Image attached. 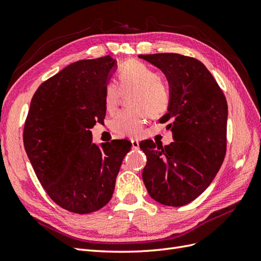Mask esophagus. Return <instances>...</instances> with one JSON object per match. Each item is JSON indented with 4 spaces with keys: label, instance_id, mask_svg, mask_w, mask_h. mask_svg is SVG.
<instances>
[{
    "label": "esophagus",
    "instance_id": "1",
    "mask_svg": "<svg viewBox=\"0 0 261 261\" xmlns=\"http://www.w3.org/2000/svg\"><path fill=\"white\" fill-rule=\"evenodd\" d=\"M131 144L133 149H139V141L135 139H131Z\"/></svg>",
    "mask_w": 261,
    "mask_h": 261
}]
</instances>
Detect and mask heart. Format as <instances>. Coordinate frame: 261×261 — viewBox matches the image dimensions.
I'll return each mask as SVG.
<instances>
[{
  "mask_svg": "<svg viewBox=\"0 0 261 261\" xmlns=\"http://www.w3.org/2000/svg\"><path fill=\"white\" fill-rule=\"evenodd\" d=\"M119 87L109 83L105 89V106L107 111L115 112L123 93L135 90L130 105L135 109L124 110L113 119L111 128L119 137L138 138L142 135L148 115L152 118L163 116L171 105L169 87L160 78L159 73L141 62L130 61L118 71Z\"/></svg>",
  "mask_w": 261,
  "mask_h": 261,
  "instance_id": "1",
  "label": "heart"
}]
</instances>
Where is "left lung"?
<instances>
[{
  "instance_id": "obj_1",
  "label": "left lung",
  "mask_w": 261,
  "mask_h": 261,
  "mask_svg": "<svg viewBox=\"0 0 261 261\" xmlns=\"http://www.w3.org/2000/svg\"><path fill=\"white\" fill-rule=\"evenodd\" d=\"M168 79L171 105L169 145L145 140L140 148L148 162L142 178L150 196L166 206L191 203L208 188L226 154L228 108L223 90L203 63L179 54L140 55Z\"/></svg>"
}]
</instances>
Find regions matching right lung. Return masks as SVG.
<instances>
[{
  "instance_id": "obj_1",
  "label": "right lung",
  "mask_w": 261,
  "mask_h": 261,
  "mask_svg": "<svg viewBox=\"0 0 261 261\" xmlns=\"http://www.w3.org/2000/svg\"><path fill=\"white\" fill-rule=\"evenodd\" d=\"M110 56L68 65L32 98L24 146L44 190L63 208L89 214L108 204L128 140L97 145L90 129L106 116L105 89L116 71Z\"/></svg>"
}]
</instances>
